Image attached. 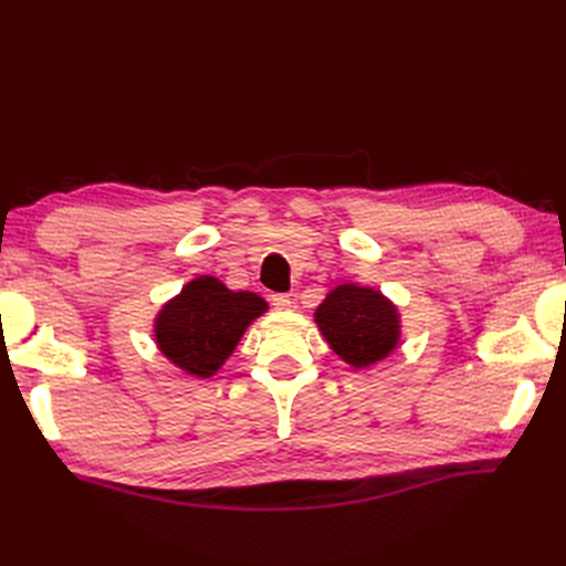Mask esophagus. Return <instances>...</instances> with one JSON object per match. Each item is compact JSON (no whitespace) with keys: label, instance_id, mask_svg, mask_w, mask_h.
I'll return each mask as SVG.
<instances>
[{"label":"esophagus","instance_id":"1","mask_svg":"<svg viewBox=\"0 0 566 566\" xmlns=\"http://www.w3.org/2000/svg\"><path fill=\"white\" fill-rule=\"evenodd\" d=\"M271 304L276 306V310H290V306H293V300H290V295L276 293V295H271Z\"/></svg>","mask_w":566,"mask_h":566}]
</instances>
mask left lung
<instances>
[{
    "instance_id": "left-lung-1",
    "label": "left lung",
    "mask_w": 566,
    "mask_h": 566,
    "mask_svg": "<svg viewBox=\"0 0 566 566\" xmlns=\"http://www.w3.org/2000/svg\"><path fill=\"white\" fill-rule=\"evenodd\" d=\"M314 316L331 349L354 368L382 361L399 345L397 306L375 287L337 285L318 304Z\"/></svg>"
}]
</instances>
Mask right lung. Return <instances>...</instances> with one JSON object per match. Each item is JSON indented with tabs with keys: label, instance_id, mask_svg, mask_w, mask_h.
Instances as JSON below:
<instances>
[{
	"label": "right lung",
	"instance_id": "1",
	"mask_svg": "<svg viewBox=\"0 0 566 566\" xmlns=\"http://www.w3.org/2000/svg\"><path fill=\"white\" fill-rule=\"evenodd\" d=\"M269 304L254 293H233L214 276L181 287L156 316L158 349L188 375L212 378Z\"/></svg>",
	"mask_w": 566,
	"mask_h": 566
}]
</instances>
